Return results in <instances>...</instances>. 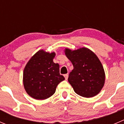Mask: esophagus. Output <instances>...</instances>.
<instances>
[{
	"label": "esophagus",
	"instance_id": "obj_1",
	"mask_svg": "<svg viewBox=\"0 0 124 124\" xmlns=\"http://www.w3.org/2000/svg\"><path fill=\"white\" fill-rule=\"evenodd\" d=\"M64 77H65V80H67V79H68V74H64Z\"/></svg>",
	"mask_w": 124,
	"mask_h": 124
}]
</instances>
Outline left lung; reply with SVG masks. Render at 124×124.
I'll list each match as a JSON object with an SVG mask.
<instances>
[{
	"mask_svg": "<svg viewBox=\"0 0 124 124\" xmlns=\"http://www.w3.org/2000/svg\"><path fill=\"white\" fill-rule=\"evenodd\" d=\"M65 54L73 64L68 80L76 93L84 98L97 95L104 85L105 71L96 55L87 48H65Z\"/></svg>",
	"mask_w": 124,
	"mask_h": 124,
	"instance_id": "obj_1",
	"label": "left lung"
}]
</instances>
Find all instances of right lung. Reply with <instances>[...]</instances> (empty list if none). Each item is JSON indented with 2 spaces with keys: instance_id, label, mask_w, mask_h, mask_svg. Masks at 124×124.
<instances>
[{
  "instance_id": "add662e5",
  "label": "right lung",
  "mask_w": 124,
  "mask_h": 124,
  "mask_svg": "<svg viewBox=\"0 0 124 124\" xmlns=\"http://www.w3.org/2000/svg\"><path fill=\"white\" fill-rule=\"evenodd\" d=\"M54 52L38 51L25 66L23 74L24 88L35 99L44 100L56 91L57 85L65 80L59 73V65L53 62Z\"/></svg>"
}]
</instances>
